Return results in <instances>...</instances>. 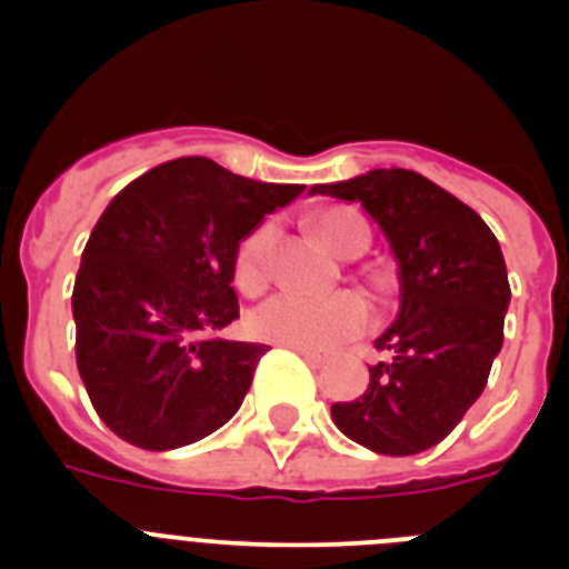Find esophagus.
I'll return each mask as SVG.
<instances>
[{
    "mask_svg": "<svg viewBox=\"0 0 569 569\" xmlns=\"http://www.w3.org/2000/svg\"><path fill=\"white\" fill-rule=\"evenodd\" d=\"M293 350L299 356H305L310 365H321V361H328V353H325V350H313V347H293Z\"/></svg>",
    "mask_w": 569,
    "mask_h": 569,
    "instance_id": "obj_1",
    "label": "esophagus"
}]
</instances>
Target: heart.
<instances>
[{
    "label": "heart",
    "instance_id": "heart-1",
    "mask_svg": "<svg viewBox=\"0 0 569 569\" xmlns=\"http://www.w3.org/2000/svg\"><path fill=\"white\" fill-rule=\"evenodd\" d=\"M321 241L339 256H359L370 241V230L350 210H328L316 219ZM276 228L261 222L250 230L236 250L233 281L248 296L261 293L270 281V248ZM370 305L359 293H336L316 299L301 293H276L253 310L250 328L259 339L290 347H333L370 328Z\"/></svg>",
    "mask_w": 569,
    "mask_h": 569
}]
</instances>
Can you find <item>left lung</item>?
<instances>
[{"label": "left lung", "mask_w": 569, "mask_h": 569, "mask_svg": "<svg viewBox=\"0 0 569 569\" xmlns=\"http://www.w3.org/2000/svg\"><path fill=\"white\" fill-rule=\"evenodd\" d=\"M313 193L359 202L399 261L401 308L376 339L381 356L353 401L330 407L336 427L381 456L439 445L479 399L505 339V256L485 219L416 170H370Z\"/></svg>", "instance_id": "8db88e82"}]
</instances>
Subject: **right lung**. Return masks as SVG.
Masks as SVG:
<instances>
[{"mask_svg":"<svg viewBox=\"0 0 569 569\" xmlns=\"http://www.w3.org/2000/svg\"><path fill=\"white\" fill-rule=\"evenodd\" d=\"M301 190L184 156L108 204L84 244L73 319L79 376L119 439L176 450L233 419L270 350L216 336L239 319L236 250Z\"/></svg>","mask_w":569,"mask_h":569,"instance_id":"right-lung-1","label":"right lung"}]
</instances>
